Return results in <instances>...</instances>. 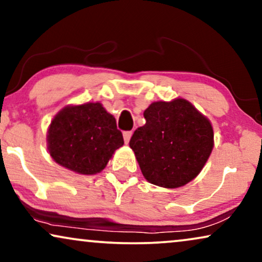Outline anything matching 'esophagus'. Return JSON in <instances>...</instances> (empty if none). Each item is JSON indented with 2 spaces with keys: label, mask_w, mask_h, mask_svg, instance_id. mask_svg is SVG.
Instances as JSON below:
<instances>
[{
  "label": "esophagus",
  "mask_w": 262,
  "mask_h": 262,
  "mask_svg": "<svg viewBox=\"0 0 262 262\" xmlns=\"http://www.w3.org/2000/svg\"><path fill=\"white\" fill-rule=\"evenodd\" d=\"M123 136H124V141H125V143H127L130 142V138H131V136H132V131H125L124 134H123Z\"/></svg>",
  "instance_id": "34e87169"
}]
</instances>
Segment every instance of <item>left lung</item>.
Wrapping results in <instances>:
<instances>
[{"instance_id":"1","label":"left lung","mask_w":262,"mask_h":262,"mask_svg":"<svg viewBox=\"0 0 262 262\" xmlns=\"http://www.w3.org/2000/svg\"><path fill=\"white\" fill-rule=\"evenodd\" d=\"M145 125L132 135L130 148L150 184L181 187L205 166L213 149V128L187 100L152 102L144 111Z\"/></svg>"}]
</instances>
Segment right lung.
<instances>
[{
  "label": "right lung",
  "mask_w": 262,
  "mask_h": 262,
  "mask_svg": "<svg viewBox=\"0 0 262 262\" xmlns=\"http://www.w3.org/2000/svg\"><path fill=\"white\" fill-rule=\"evenodd\" d=\"M123 144L116 118L100 102L64 107L48 130V149L55 162L83 175L100 173Z\"/></svg>",
  "instance_id": "1"
}]
</instances>
